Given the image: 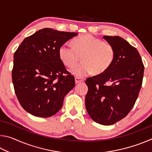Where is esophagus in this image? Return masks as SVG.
Segmentation results:
<instances>
[{
	"label": "esophagus",
	"mask_w": 152,
	"mask_h": 152,
	"mask_svg": "<svg viewBox=\"0 0 152 152\" xmlns=\"http://www.w3.org/2000/svg\"><path fill=\"white\" fill-rule=\"evenodd\" d=\"M75 82H76V84H78V83H80V82H84V80L83 79H81L80 78H78V77H76V78H75Z\"/></svg>",
	"instance_id": "34e87169"
}]
</instances>
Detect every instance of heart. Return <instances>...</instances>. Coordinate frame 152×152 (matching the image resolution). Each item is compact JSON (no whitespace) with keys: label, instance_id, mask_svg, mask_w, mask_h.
I'll use <instances>...</instances> for the list:
<instances>
[{"label":"heart","instance_id":"obj_1","mask_svg":"<svg viewBox=\"0 0 152 152\" xmlns=\"http://www.w3.org/2000/svg\"><path fill=\"white\" fill-rule=\"evenodd\" d=\"M72 47L62 45L58 50V56L64 65L72 68L78 62L81 57L82 62L71 70L77 77H83L92 72L95 75L104 73L114 61L115 51L109 43L86 34L74 39Z\"/></svg>","mask_w":152,"mask_h":152}]
</instances>
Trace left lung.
<instances>
[{"label":"left lung","mask_w":152,"mask_h":152,"mask_svg":"<svg viewBox=\"0 0 152 152\" xmlns=\"http://www.w3.org/2000/svg\"><path fill=\"white\" fill-rule=\"evenodd\" d=\"M115 56L104 73L88 78L85 105L94 121L111 125L127 116L140 93L144 66L137 50L119 36L104 35Z\"/></svg>","instance_id":"1"}]
</instances>
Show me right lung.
Instances as JSON below:
<instances>
[{
    "mask_svg": "<svg viewBox=\"0 0 152 152\" xmlns=\"http://www.w3.org/2000/svg\"><path fill=\"white\" fill-rule=\"evenodd\" d=\"M77 35L44 28L25 38L15 52L12 84L20 105L31 115H54L75 86L74 77L61 61L58 50Z\"/></svg>",
    "mask_w": 152,
    "mask_h": 152,
    "instance_id": "1",
    "label": "right lung"
}]
</instances>
